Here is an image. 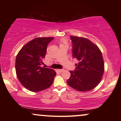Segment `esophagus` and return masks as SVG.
I'll use <instances>...</instances> for the list:
<instances>
[{"label":"esophagus","instance_id":"esophagus-1","mask_svg":"<svg viewBox=\"0 0 121 121\" xmlns=\"http://www.w3.org/2000/svg\"><path fill=\"white\" fill-rule=\"evenodd\" d=\"M64 70V69H58V71L59 73H62V72H63Z\"/></svg>","mask_w":121,"mask_h":121}]
</instances>
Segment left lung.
<instances>
[{
    "label": "left lung",
    "instance_id": "left-lung-1",
    "mask_svg": "<svg viewBox=\"0 0 121 121\" xmlns=\"http://www.w3.org/2000/svg\"><path fill=\"white\" fill-rule=\"evenodd\" d=\"M72 52L75 64L74 70H70L67 80L69 86L80 91H88L95 88L101 80L104 72V62L100 49L89 39L70 36Z\"/></svg>",
    "mask_w": 121,
    "mask_h": 121
}]
</instances>
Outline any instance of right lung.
I'll use <instances>...</instances> for the list:
<instances>
[{
  "label": "right lung",
  "instance_id": "right-lung-1",
  "mask_svg": "<svg viewBox=\"0 0 121 121\" xmlns=\"http://www.w3.org/2000/svg\"><path fill=\"white\" fill-rule=\"evenodd\" d=\"M54 37H38L29 41L18 53L15 70L18 79L28 90L38 92L52 85L56 73L42 67L48 44Z\"/></svg>",
  "mask_w": 121,
  "mask_h": 121
}]
</instances>
